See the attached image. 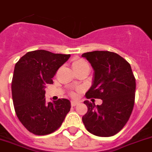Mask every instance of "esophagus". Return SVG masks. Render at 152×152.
<instances>
[{
    "label": "esophagus",
    "mask_w": 152,
    "mask_h": 152,
    "mask_svg": "<svg viewBox=\"0 0 152 152\" xmlns=\"http://www.w3.org/2000/svg\"><path fill=\"white\" fill-rule=\"evenodd\" d=\"M78 103H79V102H77V101H72V102H71V105L72 106V107H75V106L77 105Z\"/></svg>",
    "instance_id": "1"
}]
</instances>
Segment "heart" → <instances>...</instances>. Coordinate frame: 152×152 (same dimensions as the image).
Masks as SVG:
<instances>
[{
	"instance_id": "b5f03b06",
	"label": "heart",
	"mask_w": 152,
	"mask_h": 152,
	"mask_svg": "<svg viewBox=\"0 0 152 152\" xmlns=\"http://www.w3.org/2000/svg\"><path fill=\"white\" fill-rule=\"evenodd\" d=\"M72 66L73 70H80L82 69V68H86V67H89V64L86 63L85 60L81 59V58H76V59H74L72 61ZM71 95L74 96L75 94H71Z\"/></svg>"
}]
</instances>
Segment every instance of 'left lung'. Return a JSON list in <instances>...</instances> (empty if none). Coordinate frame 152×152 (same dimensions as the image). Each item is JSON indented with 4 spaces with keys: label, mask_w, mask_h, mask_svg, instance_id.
<instances>
[{
    "label": "left lung",
    "mask_w": 152,
    "mask_h": 152,
    "mask_svg": "<svg viewBox=\"0 0 152 152\" xmlns=\"http://www.w3.org/2000/svg\"><path fill=\"white\" fill-rule=\"evenodd\" d=\"M94 71L87 99H100L101 105L86 100L88 112L82 121L86 129L99 137H111L123 129L133 112L136 82L130 64L110 51L83 53Z\"/></svg>",
    "instance_id": "1"
}]
</instances>
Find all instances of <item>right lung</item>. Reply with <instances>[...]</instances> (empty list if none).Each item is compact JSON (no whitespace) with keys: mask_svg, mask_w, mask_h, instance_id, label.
<instances>
[{"mask_svg":"<svg viewBox=\"0 0 152 152\" xmlns=\"http://www.w3.org/2000/svg\"><path fill=\"white\" fill-rule=\"evenodd\" d=\"M70 54L53 53L43 50L28 52L15 64L12 79V98L15 112L23 125L36 135L53 133L69 112L71 102L59 99L45 102L48 84Z\"/></svg>","mask_w":152,"mask_h":152,"instance_id":"1","label":"right lung"}]
</instances>
